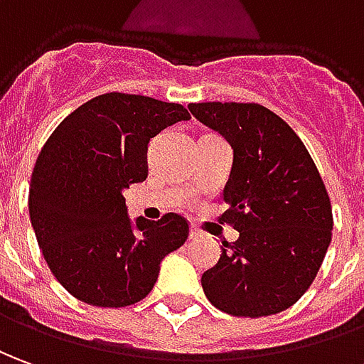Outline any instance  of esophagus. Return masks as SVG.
I'll list each match as a JSON object with an SVG mask.
<instances>
[{
	"instance_id": "1",
	"label": "esophagus",
	"mask_w": 364,
	"mask_h": 364,
	"mask_svg": "<svg viewBox=\"0 0 364 364\" xmlns=\"http://www.w3.org/2000/svg\"><path fill=\"white\" fill-rule=\"evenodd\" d=\"M200 235H202V232H200L198 228H192V230H190V237H192V240H194V237H200Z\"/></svg>"
}]
</instances>
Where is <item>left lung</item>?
<instances>
[{"label":"left lung","instance_id":"8db88e82","mask_svg":"<svg viewBox=\"0 0 364 364\" xmlns=\"http://www.w3.org/2000/svg\"><path fill=\"white\" fill-rule=\"evenodd\" d=\"M190 112L234 150L220 222L240 237L202 275L208 301L237 317L289 309L331 244L329 194L301 139L257 102H192Z\"/></svg>","mask_w":364,"mask_h":364}]
</instances>
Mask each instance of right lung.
<instances>
[{"instance_id": "add662e5", "label": "right lung", "mask_w": 364, "mask_h": 364, "mask_svg": "<svg viewBox=\"0 0 364 364\" xmlns=\"http://www.w3.org/2000/svg\"><path fill=\"white\" fill-rule=\"evenodd\" d=\"M190 114L182 105L107 92L73 110L37 156L29 218L51 273L95 307L144 299L160 262L188 240L178 214L130 222L122 190L149 176L152 136Z\"/></svg>"}]
</instances>
